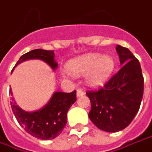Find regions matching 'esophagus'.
<instances>
[{
	"mask_svg": "<svg viewBox=\"0 0 152 152\" xmlns=\"http://www.w3.org/2000/svg\"><path fill=\"white\" fill-rule=\"evenodd\" d=\"M83 94H84V92H83L82 89H80V88H78V89H77V96H78V97L83 96Z\"/></svg>",
	"mask_w": 152,
	"mask_h": 152,
	"instance_id": "1",
	"label": "esophagus"
}]
</instances>
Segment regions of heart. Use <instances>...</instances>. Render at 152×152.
<instances>
[{"label":"heart","instance_id":"b5f03b06","mask_svg":"<svg viewBox=\"0 0 152 152\" xmlns=\"http://www.w3.org/2000/svg\"><path fill=\"white\" fill-rule=\"evenodd\" d=\"M115 67L113 58L109 55L87 54L74 58L69 63V70L72 74L88 73L87 82L89 85L98 86L108 78Z\"/></svg>","mask_w":152,"mask_h":152}]
</instances>
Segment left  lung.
Returning a JSON list of instances; mask_svg holds the SVG:
<instances>
[{
	"label": "left lung",
	"instance_id": "left-lung-1",
	"mask_svg": "<svg viewBox=\"0 0 152 152\" xmlns=\"http://www.w3.org/2000/svg\"><path fill=\"white\" fill-rule=\"evenodd\" d=\"M123 64L103 86L87 91L91 102L88 117L98 128L116 132L126 128L139 111L144 92V78L139 60L127 48L117 46Z\"/></svg>",
	"mask_w": 152,
	"mask_h": 152
}]
</instances>
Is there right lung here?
<instances>
[{"label":"right lung","instance_id":"add662e5","mask_svg":"<svg viewBox=\"0 0 152 152\" xmlns=\"http://www.w3.org/2000/svg\"><path fill=\"white\" fill-rule=\"evenodd\" d=\"M53 50L37 49L23 54L15 65L27 59H41L55 69L58 64L54 61ZM10 94L12 93L10 90ZM76 90L66 94L57 92L53 95L50 101L42 109L28 113L20 108L15 102H10L11 109L19 124L34 137L40 140H51L57 137L65 127L67 123V113L69 107L76 102Z\"/></svg>","mask_w":152,"mask_h":152}]
</instances>
